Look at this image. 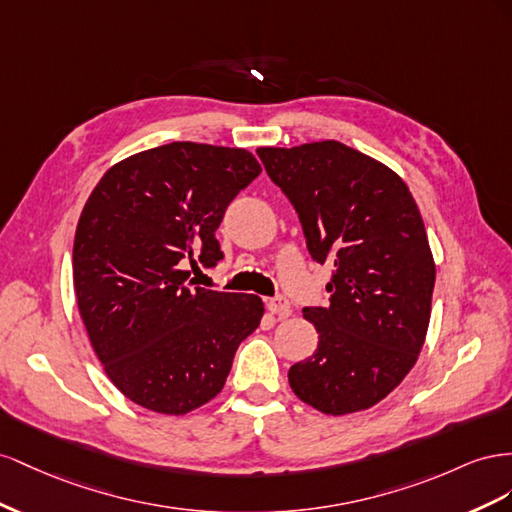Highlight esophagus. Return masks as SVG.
Returning <instances> with one entry per match:
<instances>
[{"instance_id": "esophagus-1", "label": "esophagus", "mask_w": 512, "mask_h": 512, "mask_svg": "<svg viewBox=\"0 0 512 512\" xmlns=\"http://www.w3.org/2000/svg\"><path fill=\"white\" fill-rule=\"evenodd\" d=\"M268 309H270V313L279 315L281 319L291 315V304H289V300L285 296H276V298L268 300Z\"/></svg>"}]
</instances>
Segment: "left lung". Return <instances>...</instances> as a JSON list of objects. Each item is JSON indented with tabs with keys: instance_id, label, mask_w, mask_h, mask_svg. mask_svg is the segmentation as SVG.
Masks as SVG:
<instances>
[{
	"instance_id": "1",
	"label": "left lung",
	"mask_w": 512,
	"mask_h": 512,
	"mask_svg": "<svg viewBox=\"0 0 512 512\" xmlns=\"http://www.w3.org/2000/svg\"><path fill=\"white\" fill-rule=\"evenodd\" d=\"M257 154L296 208L311 257L334 261L330 302L302 311L317 349L289 369V386L330 416L369 410L425 345L435 264L420 210L397 173L339 141Z\"/></svg>"
}]
</instances>
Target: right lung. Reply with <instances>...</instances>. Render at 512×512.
Segmentation results:
<instances>
[{
    "label": "right lung",
    "mask_w": 512,
    "mask_h": 512,
    "mask_svg": "<svg viewBox=\"0 0 512 512\" xmlns=\"http://www.w3.org/2000/svg\"><path fill=\"white\" fill-rule=\"evenodd\" d=\"M259 173L246 150L173 141L113 165L85 203L79 313L115 388L145 410L180 416L214 399L259 326L261 298L191 287L184 270L223 259L214 231Z\"/></svg>",
    "instance_id": "add662e5"
}]
</instances>
